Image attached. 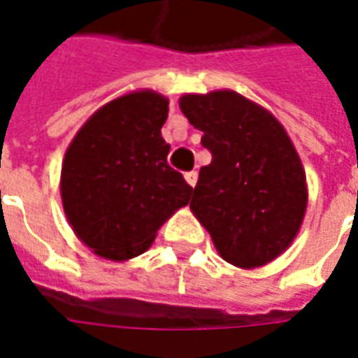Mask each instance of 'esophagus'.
<instances>
[{
	"label": "esophagus",
	"instance_id": "obj_1",
	"mask_svg": "<svg viewBox=\"0 0 358 358\" xmlns=\"http://www.w3.org/2000/svg\"><path fill=\"white\" fill-rule=\"evenodd\" d=\"M184 178H186V182L189 184V186L195 187V184H197V172H195V171L186 172V174H184Z\"/></svg>",
	"mask_w": 358,
	"mask_h": 358
}]
</instances>
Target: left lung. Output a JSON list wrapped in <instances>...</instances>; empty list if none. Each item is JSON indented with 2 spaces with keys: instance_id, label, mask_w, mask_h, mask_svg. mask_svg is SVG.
Wrapping results in <instances>:
<instances>
[{
  "instance_id": "1",
  "label": "left lung",
  "mask_w": 358,
  "mask_h": 358,
  "mask_svg": "<svg viewBox=\"0 0 358 358\" xmlns=\"http://www.w3.org/2000/svg\"><path fill=\"white\" fill-rule=\"evenodd\" d=\"M178 104L213 153L193 189V216L227 264L267 266L292 245L307 210L306 171L288 132L229 89L186 92Z\"/></svg>"
}]
</instances>
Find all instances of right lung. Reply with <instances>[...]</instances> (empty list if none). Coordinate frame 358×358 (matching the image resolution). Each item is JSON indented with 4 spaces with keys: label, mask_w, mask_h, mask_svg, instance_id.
<instances>
[{
    "label": "right lung",
    "mask_w": 358,
    "mask_h": 358,
    "mask_svg": "<svg viewBox=\"0 0 358 358\" xmlns=\"http://www.w3.org/2000/svg\"><path fill=\"white\" fill-rule=\"evenodd\" d=\"M169 98L138 89L100 106L68 145L60 199L73 233L92 252L127 262L145 252L159 227L186 206L193 187L169 166L161 136Z\"/></svg>",
    "instance_id": "obj_1"
}]
</instances>
